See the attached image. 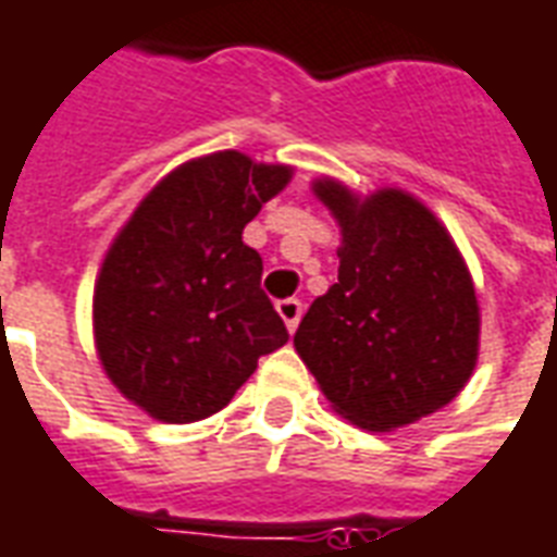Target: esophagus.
<instances>
[{"label":"esophagus","instance_id":"esophagus-1","mask_svg":"<svg viewBox=\"0 0 557 557\" xmlns=\"http://www.w3.org/2000/svg\"><path fill=\"white\" fill-rule=\"evenodd\" d=\"M280 319L286 322V329L295 332L298 329V319H301V301L298 298H286V301H277Z\"/></svg>","mask_w":557,"mask_h":557}]
</instances>
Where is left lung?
Returning a JSON list of instances; mask_svg holds the SVG:
<instances>
[{
    "label": "left lung",
    "instance_id": "8db88e82",
    "mask_svg": "<svg viewBox=\"0 0 557 557\" xmlns=\"http://www.w3.org/2000/svg\"><path fill=\"white\" fill-rule=\"evenodd\" d=\"M313 196L341 225L337 283L295 332V352L334 413L395 431L437 413L480 359V305L446 225L404 189L356 196L334 177Z\"/></svg>",
    "mask_w": 557,
    "mask_h": 557
}]
</instances>
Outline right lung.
Instances as JSON below:
<instances>
[{
	"label": "right lung",
	"instance_id": "right-lung-1",
	"mask_svg": "<svg viewBox=\"0 0 557 557\" xmlns=\"http://www.w3.org/2000/svg\"><path fill=\"white\" fill-rule=\"evenodd\" d=\"M292 165L238 150L165 174L104 252L92 337L108 380L169 425L220 413L289 332L262 292L244 225L286 189Z\"/></svg>",
	"mask_w": 557,
	"mask_h": 557
}]
</instances>
